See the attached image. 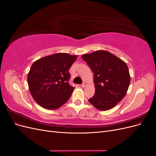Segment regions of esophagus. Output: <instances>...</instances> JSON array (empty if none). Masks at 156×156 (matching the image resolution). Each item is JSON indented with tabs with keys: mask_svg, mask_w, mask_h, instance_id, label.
<instances>
[{
	"mask_svg": "<svg viewBox=\"0 0 156 156\" xmlns=\"http://www.w3.org/2000/svg\"><path fill=\"white\" fill-rule=\"evenodd\" d=\"M87 83L86 82H84V83L81 84V87H82L83 88H84L85 87H87Z\"/></svg>",
	"mask_w": 156,
	"mask_h": 156,
	"instance_id": "1",
	"label": "esophagus"
}]
</instances>
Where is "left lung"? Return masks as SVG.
Here are the masks:
<instances>
[{"label": "left lung", "instance_id": "8db88e82", "mask_svg": "<svg viewBox=\"0 0 156 156\" xmlns=\"http://www.w3.org/2000/svg\"><path fill=\"white\" fill-rule=\"evenodd\" d=\"M81 57L94 73L96 90L89 102L100 111L111 109L128 90L131 78L127 64L107 51H96Z\"/></svg>", "mask_w": 156, "mask_h": 156}]
</instances>
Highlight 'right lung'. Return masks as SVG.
<instances>
[{"instance_id":"obj_1","label":"right lung","mask_w":156,"mask_h":156,"mask_svg":"<svg viewBox=\"0 0 156 156\" xmlns=\"http://www.w3.org/2000/svg\"><path fill=\"white\" fill-rule=\"evenodd\" d=\"M77 56L56 53L32 64L27 81L33 99L47 109H56L66 102L73 91L68 80L69 69Z\"/></svg>"}]
</instances>
